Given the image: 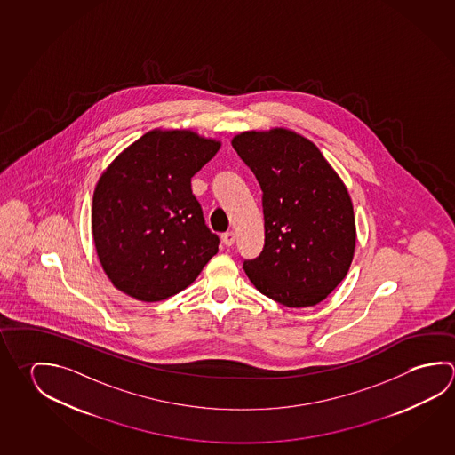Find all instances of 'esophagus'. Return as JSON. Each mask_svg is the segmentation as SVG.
Here are the masks:
<instances>
[{"label":"esophagus","instance_id":"esophagus-1","mask_svg":"<svg viewBox=\"0 0 455 455\" xmlns=\"http://www.w3.org/2000/svg\"><path fill=\"white\" fill-rule=\"evenodd\" d=\"M235 231H227L222 235V241H224L225 246H233V243H235Z\"/></svg>","mask_w":455,"mask_h":455}]
</instances>
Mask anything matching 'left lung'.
Wrapping results in <instances>:
<instances>
[{"label":"left lung","mask_w":455,"mask_h":455,"mask_svg":"<svg viewBox=\"0 0 455 455\" xmlns=\"http://www.w3.org/2000/svg\"><path fill=\"white\" fill-rule=\"evenodd\" d=\"M233 148L262 188L265 244L247 278L286 307H313L345 278L356 243L350 195L316 145L286 129L243 132Z\"/></svg>","instance_id":"left-lung-1"}]
</instances>
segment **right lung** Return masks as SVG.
Segmentation results:
<instances>
[{"mask_svg":"<svg viewBox=\"0 0 455 455\" xmlns=\"http://www.w3.org/2000/svg\"><path fill=\"white\" fill-rule=\"evenodd\" d=\"M220 142L192 131H152L97 182L92 235L107 276L124 294L158 302L184 291L217 254L192 177Z\"/></svg>","mask_w":455,"mask_h":455,"instance_id":"add662e5","label":"right lung"}]
</instances>
